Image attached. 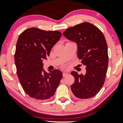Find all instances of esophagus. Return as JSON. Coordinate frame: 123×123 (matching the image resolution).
I'll return each instance as SVG.
<instances>
[{"label": "esophagus", "instance_id": "obj_1", "mask_svg": "<svg viewBox=\"0 0 123 123\" xmlns=\"http://www.w3.org/2000/svg\"><path fill=\"white\" fill-rule=\"evenodd\" d=\"M68 74V73L63 72V73H62V76H63V77H65L66 75H67Z\"/></svg>", "mask_w": 123, "mask_h": 123}]
</instances>
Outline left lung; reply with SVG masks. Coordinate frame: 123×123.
<instances>
[{
  "mask_svg": "<svg viewBox=\"0 0 123 123\" xmlns=\"http://www.w3.org/2000/svg\"><path fill=\"white\" fill-rule=\"evenodd\" d=\"M63 35L76 43L78 57L86 66L84 75L71 72L75 79L71 86L72 92L78 98H91L102 88L107 70L109 56L104 35L99 29L88 22L68 28Z\"/></svg>",
  "mask_w": 123,
  "mask_h": 123,
  "instance_id": "1",
  "label": "left lung"
}]
</instances>
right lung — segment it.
<instances>
[{"label":"right lung","instance_id":"1","mask_svg":"<svg viewBox=\"0 0 123 123\" xmlns=\"http://www.w3.org/2000/svg\"><path fill=\"white\" fill-rule=\"evenodd\" d=\"M59 31L30 28L18 38L14 54L17 74L23 89L36 100L49 99L55 94L62 78L60 70L47 73L42 69L43 59L49 56L52 48L61 37Z\"/></svg>","mask_w":123,"mask_h":123}]
</instances>
